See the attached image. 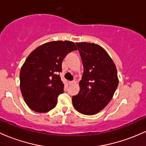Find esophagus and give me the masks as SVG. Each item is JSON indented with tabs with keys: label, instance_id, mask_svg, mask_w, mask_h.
<instances>
[{
	"label": "esophagus",
	"instance_id": "esophagus-1",
	"mask_svg": "<svg viewBox=\"0 0 146 146\" xmlns=\"http://www.w3.org/2000/svg\"><path fill=\"white\" fill-rule=\"evenodd\" d=\"M76 83H77V80L76 79H75L74 80H73V81L68 82V84H76Z\"/></svg>",
	"mask_w": 146,
	"mask_h": 146
}]
</instances>
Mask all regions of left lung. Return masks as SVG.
Wrapping results in <instances>:
<instances>
[{
  "label": "left lung",
  "mask_w": 146,
  "mask_h": 146,
  "mask_svg": "<svg viewBox=\"0 0 146 146\" xmlns=\"http://www.w3.org/2000/svg\"><path fill=\"white\" fill-rule=\"evenodd\" d=\"M84 72L80 82V90L72 98L76 110L85 115L98 113L111 100L118 85L116 67L100 46L76 43Z\"/></svg>",
  "instance_id": "8db88e82"
}]
</instances>
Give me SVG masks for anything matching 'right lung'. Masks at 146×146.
<instances>
[{
  "label": "right lung",
  "instance_id": "1",
  "mask_svg": "<svg viewBox=\"0 0 146 146\" xmlns=\"http://www.w3.org/2000/svg\"><path fill=\"white\" fill-rule=\"evenodd\" d=\"M78 50L69 41L46 43L29 55L20 72V88L24 100L33 111L43 113L56 106L64 84L60 75L66 55Z\"/></svg>",
  "mask_w": 146,
  "mask_h": 146
}]
</instances>
